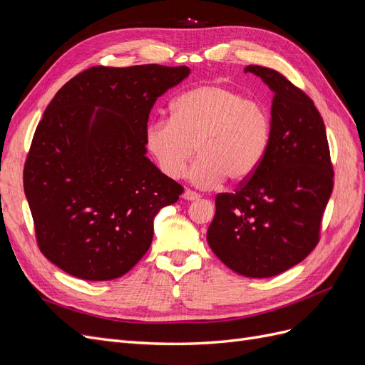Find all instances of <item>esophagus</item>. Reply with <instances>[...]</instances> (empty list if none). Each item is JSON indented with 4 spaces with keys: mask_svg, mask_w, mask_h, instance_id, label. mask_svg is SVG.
<instances>
[{
    "mask_svg": "<svg viewBox=\"0 0 365 365\" xmlns=\"http://www.w3.org/2000/svg\"><path fill=\"white\" fill-rule=\"evenodd\" d=\"M182 197H184L185 201H196V200H200L201 195L193 192V190H190V189H185L184 193H182Z\"/></svg>",
    "mask_w": 365,
    "mask_h": 365,
    "instance_id": "1",
    "label": "esophagus"
}]
</instances>
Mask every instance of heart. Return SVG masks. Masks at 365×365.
<instances>
[{
	"label": "heart",
	"instance_id": "heart-1",
	"mask_svg": "<svg viewBox=\"0 0 365 365\" xmlns=\"http://www.w3.org/2000/svg\"><path fill=\"white\" fill-rule=\"evenodd\" d=\"M272 118L259 101L233 88L207 83L175 98L172 118L152 120L145 145L158 169L178 180L197 150L190 172L200 187H213L227 178L248 181L257 172L271 145Z\"/></svg>",
	"mask_w": 365,
	"mask_h": 365
}]
</instances>
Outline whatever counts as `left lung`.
<instances>
[{
  "mask_svg": "<svg viewBox=\"0 0 365 365\" xmlns=\"http://www.w3.org/2000/svg\"><path fill=\"white\" fill-rule=\"evenodd\" d=\"M248 71L274 91L271 145L248 181L216 196L207 240L230 269L263 279L292 268L317 247L334 165L312 98L272 68L248 65Z\"/></svg>",
  "mask_w": 365,
  "mask_h": 365,
  "instance_id": "1",
  "label": "left lung"
}]
</instances>
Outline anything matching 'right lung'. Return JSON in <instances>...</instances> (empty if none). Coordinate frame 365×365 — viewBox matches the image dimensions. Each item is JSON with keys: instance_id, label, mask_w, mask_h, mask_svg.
Returning <instances> with one entry per match:
<instances>
[{"instance_id": "1", "label": "right lung", "mask_w": 365, "mask_h": 365, "mask_svg": "<svg viewBox=\"0 0 365 365\" xmlns=\"http://www.w3.org/2000/svg\"><path fill=\"white\" fill-rule=\"evenodd\" d=\"M187 67H91L53 97L24 164L41 252L77 279H118L145 256L153 217L182 185L146 157L150 109Z\"/></svg>"}]
</instances>
